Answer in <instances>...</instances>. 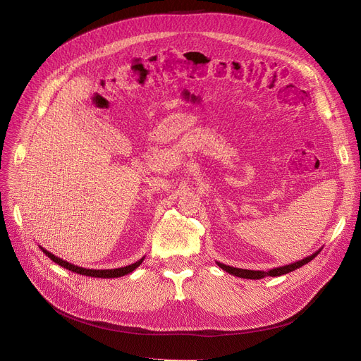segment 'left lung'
Returning <instances> with one entry per match:
<instances>
[{
  "mask_svg": "<svg viewBox=\"0 0 361 361\" xmlns=\"http://www.w3.org/2000/svg\"><path fill=\"white\" fill-rule=\"evenodd\" d=\"M322 249H319L316 253L301 259L298 262H294V263H290V264H286V267H279V268H274V269H269V271H250V269H240V268H234V267H228V264H224L221 262H216L218 267L221 269H224L225 272H228L234 276H238V278H245V279H262L264 276H281V275H286V274H290L298 268H301L302 264L309 263L310 260H313L319 253H320Z\"/></svg>",
  "mask_w": 361,
  "mask_h": 361,
  "instance_id": "left-lung-1",
  "label": "left lung"
}]
</instances>
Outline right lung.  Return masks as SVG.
<instances>
[{"label":"right lung","mask_w":361,"mask_h":361,"mask_svg":"<svg viewBox=\"0 0 361 361\" xmlns=\"http://www.w3.org/2000/svg\"><path fill=\"white\" fill-rule=\"evenodd\" d=\"M39 247H41V245H39ZM41 250H42L52 262H55L56 264H60V267H63V268H66V269H68V271H71V272L80 274V275H86V276H93V278H120V276H124V275H127V274H131L136 268H139L140 264H142V262L145 260V256H143L140 260H137V262H135V263L127 264V267H124V268H116V269H86V268L78 267V264H73V263H70V262H67V260H63L61 257L52 255L51 252L45 250L44 247H41Z\"/></svg>","instance_id":"right-lung-1"}]
</instances>
